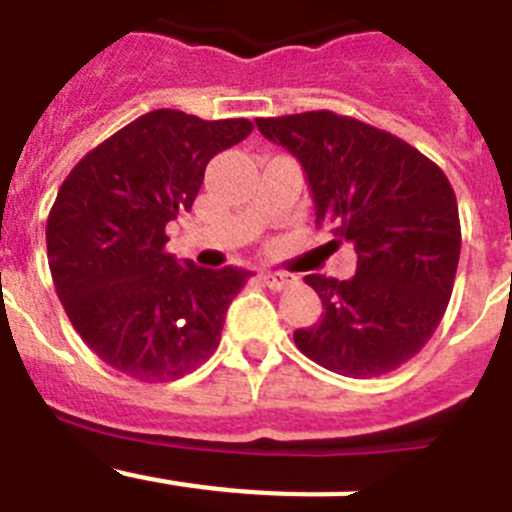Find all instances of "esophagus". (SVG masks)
<instances>
[{"instance_id":"esophagus-1","label":"esophagus","mask_w":512,"mask_h":512,"mask_svg":"<svg viewBox=\"0 0 512 512\" xmlns=\"http://www.w3.org/2000/svg\"><path fill=\"white\" fill-rule=\"evenodd\" d=\"M261 282L266 284L269 289H287L289 284H295V277H289V274H282V271H261Z\"/></svg>"}]
</instances>
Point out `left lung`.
Returning <instances> with one entry per match:
<instances>
[{
  "label": "left lung",
  "mask_w": 512,
  "mask_h": 512,
  "mask_svg": "<svg viewBox=\"0 0 512 512\" xmlns=\"http://www.w3.org/2000/svg\"><path fill=\"white\" fill-rule=\"evenodd\" d=\"M256 125L305 169L315 225L359 256L351 279L305 277L323 318L295 330L297 348L343 377L392 372L428 343L451 300L461 225L449 179L397 135L330 110Z\"/></svg>",
  "instance_id": "obj_1"
}]
</instances>
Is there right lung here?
I'll list each match as a JSON object with an SVG mask.
<instances>
[{"mask_svg":"<svg viewBox=\"0 0 512 512\" xmlns=\"http://www.w3.org/2000/svg\"><path fill=\"white\" fill-rule=\"evenodd\" d=\"M253 130L246 117L153 110L71 169L45 225L58 300L81 341L117 372L171 382L215 354L248 271L166 253V223L192 210L210 158Z\"/></svg>","mask_w":512,"mask_h":512,"instance_id":"right-lung-1","label":"right lung"}]
</instances>
